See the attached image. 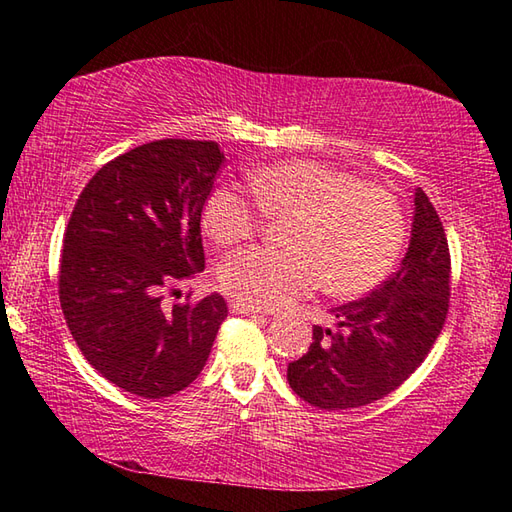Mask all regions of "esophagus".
I'll return each mask as SVG.
<instances>
[{
    "label": "esophagus",
    "instance_id": "34e87169",
    "mask_svg": "<svg viewBox=\"0 0 512 512\" xmlns=\"http://www.w3.org/2000/svg\"><path fill=\"white\" fill-rule=\"evenodd\" d=\"M230 311H232V314H244V316H259V314H262V311H259L257 307L244 305V302H239V300L230 302Z\"/></svg>",
    "mask_w": 512,
    "mask_h": 512
}]
</instances>
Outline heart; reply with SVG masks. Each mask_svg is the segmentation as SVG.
Here are the masks:
<instances>
[{
	"instance_id": "obj_1",
	"label": "heart",
	"mask_w": 512,
	"mask_h": 512,
	"mask_svg": "<svg viewBox=\"0 0 512 512\" xmlns=\"http://www.w3.org/2000/svg\"><path fill=\"white\" fill-rule=\"evenodd\" d=\"M268 219H289L287 250L246 248L219 268V282L244 305L275 309L320 284L336 296H361L391 273L406 239L400 203L386 189L314 160H287L248 178ZM214 244L248 239L259 225L257 207L232 187H216L201 214Z\"/></svg>"
}]
</instances>
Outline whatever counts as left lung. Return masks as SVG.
<instances>
[{
  "label": "left lung",
  "mask_w": 512,
  "mask_h": 512,
  "mask_svg": "<svg viewBox=\"0 0 512 512\" xmlns=\"http://www.w3.org/2000/svg\"><path fill=\"white\" fill-rule=\"evenodd\" d=\"M449 309V246L427 194H413V223L397 273L366 298L329 309L332 327L289 363L293 393L327 411L377 402L409 379L427 357Z\"/></svg>",
  "instance_id": "obj_1"
}]
</instances>
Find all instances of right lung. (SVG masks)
<instances>
[{"label":"right lung","mask_w":512,"mask_h":512,"mask_svg":"<svg viewBox=\"0 0 512 512\" xmlns=\"http://www.w3.org/2000/svg\"><path fill=\"white\" fill-rule=\"evenodd\" d=\"M223 162L216 142H149L103 164L76 201L60 307L83 357L126 393L187 388L228 316L219 293L162 307L164 289L205 268L201 214Z\"/></svg>","instance_id":"right-lung-1"}]
</instances>
